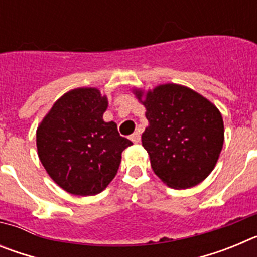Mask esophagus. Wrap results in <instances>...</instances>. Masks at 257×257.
I'll return each instance as SVG.
<instances>
[{
    "mask_svg": "<svg viewBox=\"0 0 257 257\" xmlns=\"http://www.w3.org/2000/svg\"><path fill=\"white\" fill-rule=\"evenodd\" d=\"M130 139L133 140L134 144H139V143H140V134L139 133H134L133 135L130 136Z\"/></svg>",
    "mask_w": 257,
    "mask_h": 257,
    "instance_id": "esophagus-1",
    "label": "esophagus"
}]
</instances>
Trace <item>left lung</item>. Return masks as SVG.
<instances>
[{
    "label": "left lung",
    "mask_w": 257,
    "mask_h": 257,
    "mask_svg": "<svg viewBox=\"0 0 257 257\" xmlns=\"http://www.w3.org/2000/svg\"><path fill=\"white\" fill-rule=\"evenodd\" d=\"M133 92L145 106L148 126L142 143L154 174L174 189L202 183L215 169L224 144V121L216 105L178 83Z\"/></svg>",
    "instance_id": "obj_1"
}]
</instances>
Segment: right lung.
<instances>
[{"instance_id":"right-lung-1","label":"right lung","mask_w":257,"mask_h":257,"mask_svg":"<svg viewBox=\"0 0 257 257\" xmlns=\"http://www.w3.org/2000/svg\"><path fill=\"white\" fill-rule=\"evenodd\" d=\"M108 97L96 87H78L54 103L36 133L41 163L61 189L95 196L114 179L122 152L133 145L117 123L103 119Z\"/></svg>"}]
</instances>
